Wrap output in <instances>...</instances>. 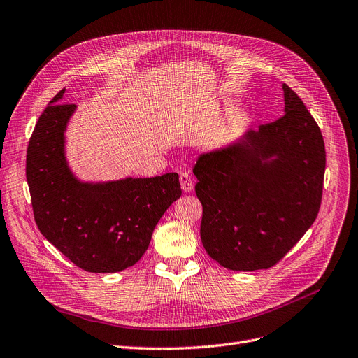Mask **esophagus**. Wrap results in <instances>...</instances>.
I'll use <instances>...</instances> for the list:
<instances>
[{
    "mask_svg": "<svg viewBox=\"0 0 358 358\" xmlns=\"http://www.w3.org/2000/svg\"><path fill=\"white\" fill-rule=\"evenodd\" d=\"M180 188L183 192L191 194L194 191V180L188 173H180Z\"/></svg>",
    "mask_w": 358,
    "mask_h": 358,
    "instance_id": "34e87169",
    "label": "esophagus"
}]
</instances>
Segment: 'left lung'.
Instances as JSON below:
<instances>
[{"mask_svg":"<svg viewBox=\"0 0 358 358\" xmlns=\"http://www.w3.org/2000/svg\"><path fill=\"white\" fill-rule=\"evenodd\" d=\"M284 116L202 152L194 167L201 241L231 271L274 266L319 213L325 144L301 99L282 84Z\"/></svg>","mask_w":358,"mask_h":358,"instance_id":"left-lung-1","label":"left lung"}]
</instances>
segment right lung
<instances>
[{"instance_id":"right-lung-1","label":"right lung","mask_w":358,"mask_h":358,"mask_svg":"<svg viewBox=\"0 0 358 358\" xmlns=\"http://www.w3.org/2000/svg\"><path fill=\"white\" fill-rule=\"evenodd\" d=\"M62 89L41 115L27 147L26 178L41 233L78 268L119 272L138 262L166 210L182 195L179 175L78 179L65 156L76 105Z\"/></svg>"}]
</instances>
